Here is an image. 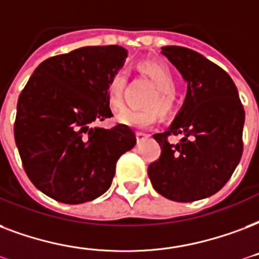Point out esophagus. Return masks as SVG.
I'll list each match as a JSON object with an SVG mask.
<instances>
[{
	"label": "esophagus",
	"instance_id": "34e87169",
	"mask_svg": "<svg viewBox=\"0 0 259 259\" xmlns=\"http://www.w3.org/2000/svg\"><path fill=\"white\" fill-rule=\"evenodd\" d=\"M136 136H137V141H141V140H143V138L148 137V136H149V134L144 133V132H137V133H136Z\"/></svg>",
	"mask_w": 259,
	"mask_h": 259
}]
</instances>
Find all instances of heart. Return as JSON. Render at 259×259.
<instances>
[{
	"label": "heart",
	"mask_w": 259,
	"mask_h": 259,
	"mask_svg": "<svg viewBox=\"0 0 259 259\" xmlns=\"http://www.w3.org/2000/svg\"><path fill=\"white\" fill-rule=\"evenodd\" d=\"M141 69L157 88L156 94L148 99V106H155L164 114L171 111L174 107L172 92L177 90V81L172 73L169 72L164 65L155 62V61H145L141 64ZM126 80H127V72L123 68L115 70L108 78L106 95H107L108 104L112 110H118L123 104V88L126 85ZM118 119L125 125L144 129L155 123L157 119V111L153 107L141 108V110L123 108L118 114Z\"/></svg>",
	"instance_id": "heart-1"
}]
</instances>
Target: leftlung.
Masks as SVG:
<instances>
[{
  "instance_id": "left-lung-1",
  "label": "left lung",
  "mask_w": 259,
  "mask_h": 259,
  "mask_svg": "<svg viewBox=\"0 0 259 259\" xmlns=\"http://www.w3.org/2000/svg\"><path fill=\"white\" fill-rule=\"evenodd\" d=\"M161 54L187 81V94L168 129L153 134L161 153L148 175L163 197L193 202L217 193L239 164L244 110L228 73L204 55L179 46L161 47ZM178 134L181 141L169 144Z\"/></svg>"
}]
</instances>
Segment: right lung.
I'll list each match as a JSON object with an SVG mask.
<instances>
[{
	"label": "right lung",
	"mask_w": 259,
	"mask_h": 259,
	"mask_svg": "<svg viewBox=\"0 0 259 259\" xmlns=\"http://www.w3.org/2000/svg\"><path fill=\"white\" fill-rule=\"evenodd\" d=\"M121 46H87L47 58L17 102L15 141L36 189L64 204L108 190L118 159L136 145L129 126L91 127L112 116L106 87L123 66Z\"/></svg>",
	"instance_id": "1"
}]
</instances>
